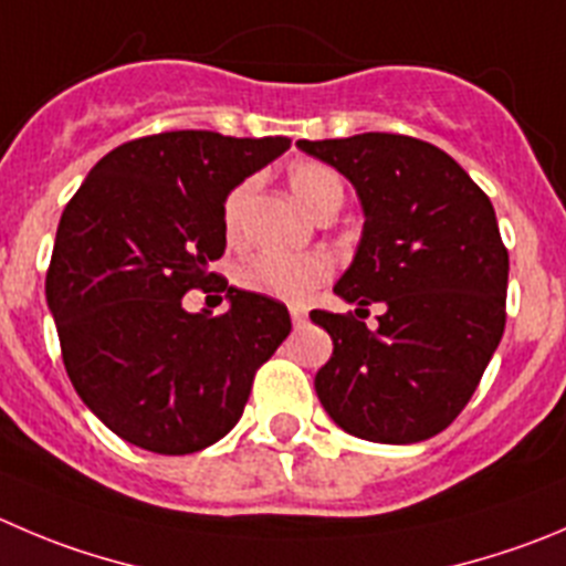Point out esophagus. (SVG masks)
I'll list each match as a JSON object with an SVG mask.
<instances>
[{
  "label": "esophagus",
  "mask_w": 566,
  "mask_h": 566,
  "mask_svg": "<svg viewBox=\"0 0 566 566\" xmlns=\"http://www.w3.org/2000/svg\"><path fill=\"white\" fill-rule=\"evenodd\" d=\"M292 322H294V327H303L305 322H308V314H305V308H292Z\"/></svg>",
  "instance_id": "obj_1"
}]
</instances>
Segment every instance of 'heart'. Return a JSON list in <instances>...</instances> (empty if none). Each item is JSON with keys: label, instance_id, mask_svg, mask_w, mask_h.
I'll return each instance as SVG.
<instances>
[{"label": "heart", "instance_id": "obj_1", "mask_svg": "<svg viewBox=\"0 0 566 566\" xmlns=\"http://www.w3.org/2000/svg\"><path fill=\"white\" fill-rule=\"evenodd\" d=\"M289 186H292L294 197L308 208L311 213H319L325 208H342L344 202V186L333 169L316 160H303L294 164L289 171ZM252 182H241L228 193L222 208L224 230L230 239L241 233L244 224L247 202H250ZM331 277V263L322 255L305 252V255H286V252H261V255L250 258L241 266L239 280L241 286L250 292L263 294V297L283 300V303L303 305L311 300V294Z\"/></svg>", "mask_w": 566, "mask_h": 566}]
</instances>
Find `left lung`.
Wrapping results in <instances>:
<instances>
[{
	"instance_id": "1",
	"label": "left lung",
	"mask_w": 566,
	"mask_h": 566,
	"mask_svg": "<svg viewBox=\"0 0 566 566\" xmlns=\"http://www.w3.org/2000/svg\"><path fill=\"white\" fill-rule=\"evenodd\" d=\"M353 182L364 230L333 292L355 314L311 311L333 338L316 397L347 433L413 444L441 433L505 327L509 250L486 193L439 147L395 133L297 142ZM380 302L367 328L366 305Z\"/></svg>"
}]
</instances>
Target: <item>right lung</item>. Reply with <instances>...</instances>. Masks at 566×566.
Masks as SVG:
<instances>
[{
  "instance_id": "1",
  "label": "right lung",
  "mask_w": 566,
  "mask_h": 566,
  "mask_svg": "<svg viewBox=\"0 0 566 566\" xmlns=\"http://www.w3.org/2000/svg\"><path fill=\"white\" fill-rule=\"evenodd\" d=\"M289 147L211 130L136 138L63 211L46 272L63 364L80 400L136 448L186 455L228 436L255 369L292 331L286 305L211 272L228 193ZM191 287L224 291L231 308L188 315Z\"/></svg>"
}]
</instances>
